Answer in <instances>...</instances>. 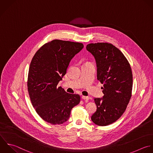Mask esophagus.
Listing matches in <instances>:
<instances>
[{
  "label": "esophagus",
  "mask_w": 153,
  "mask_h": 153,
  "mask_svg": "<svg viewBox=\"0 0 153 153\" xmlns=\"http://www.w3.org/2000/svg\"><path fill=\"white\" fill-rule=\"evenodd\" d=\"M82 99L84 100H89L90 99V97H86V96H82Z\"/></svg>",
  "instance_id": "obj_1"
}]
</instances>
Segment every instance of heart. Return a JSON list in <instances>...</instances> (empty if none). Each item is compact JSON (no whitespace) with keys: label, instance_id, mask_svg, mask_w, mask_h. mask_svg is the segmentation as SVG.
Listing matches in <instances>:
<instances>
[{"label":"heart","instance_id":"b5f03b06","mask_svg":"<svg viewBox=\"0 0 153 153\" xmlns=\"http://www.w3.org/2000/svg\"><path fill=\"white\" fill-rule=\"evenodd\" d=\"M86 63H87V62H86Z\"/></svg>","mask_w":153,"mask_h":153}]
</instances>
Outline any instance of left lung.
I'll return each mask as SVG.
<instances>
[{"label":"left lung","instance_id":"left-lung-1","mask_svg":"<svg viewBox=\"0 0 153 153\" xmlns=\"http://www.w3.org/2000/svg\"><path fill=\"white\" fill-rule=\"evenodd\" d=\"M86 49L95 57L97 79L103 85L102 98H95L97 111L92 121L105 126L117 120L126 109L132 96L133 76L123 53L108 43H89Z\"/></svg>","mask_w":153,"mask_h":153}]
</instances>
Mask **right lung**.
Listing matches in <instances>:
<instances>
[{
	"mask_svg": "<svg viewBox=\"0 0 153 153\" xmlns=\"http://www.w3.org/2000/svg\"><path fill=\"white\" fill-rule=\"evenodd\" d=\"M83 48L82 43L53 40L33 57L28 74L29 97L36 113L47 123L61 125L68 120L80 97L67 93L58 84L66 74L71 59Z\"/></svg>",
	"mask_w": 153,
	"mask_h": 153,
	"instance_id": "obj_1",
	"label": "right lung"
}]
</instances>
